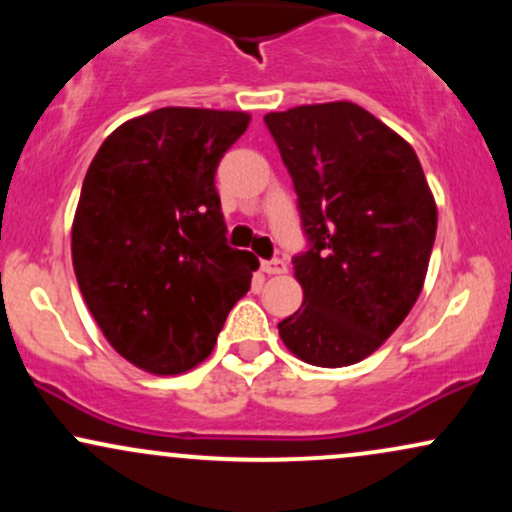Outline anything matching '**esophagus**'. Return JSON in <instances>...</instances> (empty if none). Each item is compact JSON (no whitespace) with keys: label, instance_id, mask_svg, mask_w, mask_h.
Masks as SVG:
<instances>
[{"label":"esophagus","instance_id":"1","mask_svg":"<svg viewBox=\"0 0 512 512\" xmlns=\"http://www.w3.org/2000/svg\"><path fill=\"white\" fill-rule=\"evenodd\" d=\"M262 272L264 274H284L286 272V262L284 260H264L262 262Z\"/></svg>","mask_w":512,"mask_h":512}]
</instances>
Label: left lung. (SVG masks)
Listing matches in <instances>:
<instances>
[{
	"label": "left lung",
	"instance_id": "8db88e82",
	"mask_svg": "<svg viewBox=\"0 0 512 512\" xmlns=\"http://www.w3.org/2000/svg\"><path fill=\"white\" fill-rule=\"evenodd\" d=\"M298 195L310 248L279 337L301 361L342 368L378 351L424 289L438 209L419 156L351 101L264 115Z\"/></svg>",
	"mask_w": 512,
	"mask_h": 512
}]
</instances>
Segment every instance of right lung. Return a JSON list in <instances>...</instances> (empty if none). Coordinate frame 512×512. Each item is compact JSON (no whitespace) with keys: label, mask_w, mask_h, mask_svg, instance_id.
<instances>
[{"label":"right lung","mask_w":512,"mask_h":512,"mask_svg":"<svg viewBox=\"0 0 512 512\" xmlns=\"http://www.w3.org/2000/svg\"><path fill=\"white\" fill-rule=\"evenodd\" d=\"M243 110L161 108L122 122L86 170L72 223L81 296L132 366L180 375L214 351L260 267L226 245L214 173Z\"/></svg>","instance_id":"right-lung-1"}]
</instances>
